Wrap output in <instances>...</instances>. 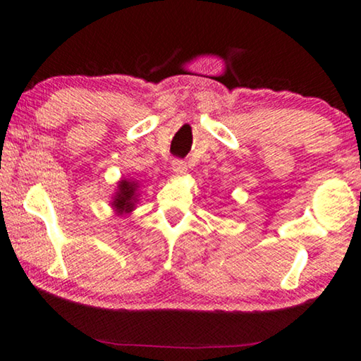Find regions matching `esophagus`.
<instances>
[{
    "mask_svg": "<svg viewBox=\"0 0 361 361\" xmlns=\"http://www.w3.org/2000/svg\"><path fill=\"white\" fill-rule=\"evenodd\" d=\"M171 170H173V173L176 175H185L188 170V165L183 160H173L171 161Z\"/></svg>",
    "mask_w": 361,
    "mask_h": 361,
    "instance_id": "esophagus-1",
    "label": "esophagus"
}]
</instances>
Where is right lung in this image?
I'll return each instance as SVG.
<instances>
[{
	"instance_id": "1",
	"label": "right lung",
	"mask_w": 361,
	"mask_h": 361,
	"mask_svg": "<svg viewBox=\"0 0 361 361\" xmlns=\"http://www.w3.org/2000/svg\"><path fill=\"white\" fill-rule=\"evenodd\" d=\"M140 197V185L135 180L123 178L118 181L116 192L111 197V207L118 216H128L135 209Z\"/></svg>"
}]
</instances>
